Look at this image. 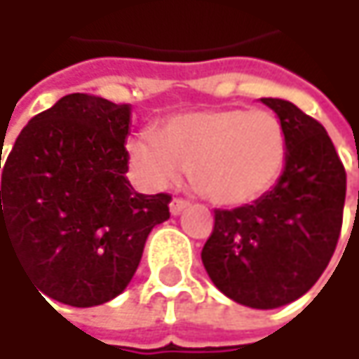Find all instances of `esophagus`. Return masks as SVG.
Masks as SVG:
<instances>
[{"instance_id": "1", "label": "esophagus", "mask_w": 359, "mask_h": 359, "mask_svg": "<svg viewBox=\"0 0 359 359\" xmlns=\"http://www.w3.org/2000/svg\"><path fill=\"white\" fill-rule=\"evenodd\" d=\"M190 206V202L186 200V198H173L171 202H169V210H171V215H180L182 210H186Z\"/></svg>"}]
</instances>
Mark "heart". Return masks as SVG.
Here are the masks:
<instances>
[{"instance_id":"obj_1","label":"heart","mask_w":359,"mask_h":359,"mask_svg":"<svg viewBox=\"0 0 359 359\" xmlns=\"http://www.w3.org/2000/svg\"><path fill=\"white\" fill-rule=\"evenodd\" d=\"M130 157L153 186L190 169L192 186L220 206H239L273 188L288 159L282 118L266 108H208L173 114L130 142Z\"/></svg>"}]
</instances>
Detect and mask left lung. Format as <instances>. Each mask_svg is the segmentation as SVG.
Here are the masks:
<instances>
[{
    "label": "left lung",
    "mask_w": 359,
    "mask_h": 359,
    "mask_svg": "<svg viewBox=\"0 0 359 359\" xmlns=\"http://www.w3.org/2000/svg\"><path fill=\"white\" fill-rule=\"evenodd\" d=\"M282 118L288 159L253 204L215 210L202 264L218 290L251 309H278L309 292L339 241L346 167L319 120L292 102L262 97Z\"/></svg>",
    "instance_id": "left-lung-1"
}]
</instances>
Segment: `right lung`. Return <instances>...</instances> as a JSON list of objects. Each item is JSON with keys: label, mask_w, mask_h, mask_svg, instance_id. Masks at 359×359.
I'll list each match as a JSON object with an SVG mask.
<instances>
[{"label": "right lung", "mask_w": 359, "mask_h": 359, "mask_svg": "<svg viewBox=\"0 0 359 359\" xmlns=\"http://www.w3.org/2000/svg\"><path fill=\"white\" fill-rule=\"evenodd\" d=\"M130 112L69 93L22 128L1 169L0 247L10 243L40 292L63 304L120 294L151 229L169 218V194L144 196L126 180Z\"/></svg>", "instance_id": "1"}]
</instances>
